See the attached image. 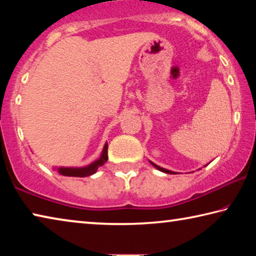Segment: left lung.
Here are the masks:
<instances>
[{
    "instance_id": "left-lung-1",
    "label": "left lung",
    "mask_w": 256,
    "mask_h": 256,
    "mask_svg": "<svg viewBox=\"0 0 256 256\" xmlns=\"http://www.w3.org/2000/svg\"><path fill=\"white\" fill-rule=\"evenodd\" d=\"M151 164H152V166H154L156 168H157L158 170H160V172H167V174H176V172H172V170H164V168H162V167H159V166H157V164H154V162H151Z\"/></svg>"
}]
</instances>
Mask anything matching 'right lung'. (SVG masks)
<instances>
[{"mask_svg": "<svg viewBox=\"0 0 256 256\" xmlns=\"http://www.w3.org/2000/svg\"><path fill=\"white\" fill-rule=\"evenodd\" d=\"M107 149H108V144H106L105 146H104L102 154L100 156V158L96 162L90 164L89 166L86 167H82V168H68V167H60L58 168V172L60 175L64 176H73V177H86L94 174L97 172V170L100 166H102L104 164L107 162L108 159V154H107Z\"/></svg>", "mask_w": 256, "mask_h": 256, "instance_id": "right-lung-1", "label": "right lung"}]
</instances>
